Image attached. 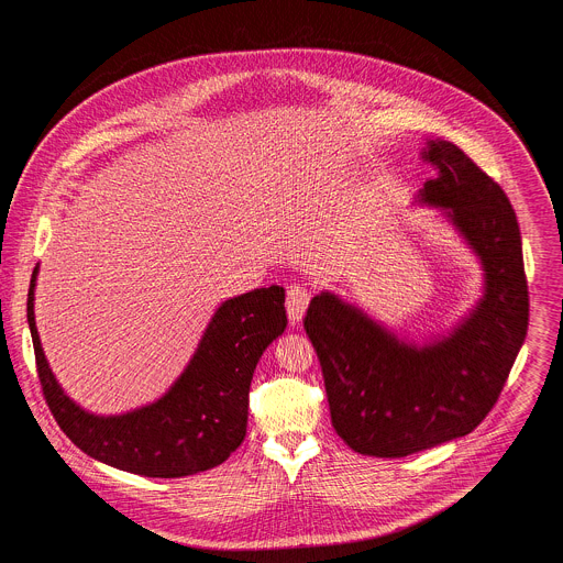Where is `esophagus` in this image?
<instances>
[{"label": "esophagus", "mask_w": 563, "mask_h": 563, "mask_svg": "<svg viewBox=\"0 0 563 563\" xmlns=\"http://www.w3.org/2000/svg\"><path fill=\"white\" fill-rule=\"evenodd\" d=\"M285 307H287V316L291 323H300L307 307H309V291L300 285H291L287 289V300H285Z\"/></svg>", "instance_id": "34e87169"}]
</instances>
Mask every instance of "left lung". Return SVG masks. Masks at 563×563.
<instances>
[{
	"label": "left lung",
	"instance_id": "obj_1",
	"mask_svg": "<svg viewBox=\"0 0 563 563\" xmlns=\"http://www.w3.org/2000/svg\"><path fill=\"white\" fill-rule=\"evenodd\" d=\"M434 178L415 205L437 209L481 267V298L443 332L410 339L323 289L305 332L323 367L332 423L358 454L398 459L470 434L488 417L528 332L521 233L501 187L452 142L426 140Z\"/></svg>",
	"mask_w": 563,
	"mask_h": 563
}]
</instances>
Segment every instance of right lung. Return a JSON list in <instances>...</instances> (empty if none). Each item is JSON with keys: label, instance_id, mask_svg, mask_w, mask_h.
Here are the masks:
<instances>
[{"label": "right lung", "instance_id": "right-lung-1", "mask_svg": "<svg viewBox=\"0 0 563 563\" xmlns=\"http://www.w3.org/2000/svg\"><path fill=\"white\" fill-rule=\"evenodd\" d=\"M33 272L26 318L46 404L64 434L111 467L180 478L211 470L243 443L250 385L263 352L285 332V289L267 287L227 298L207 323L183 374L153 404L122 415H93L62 389L35 325Z\"/></svg>", "mask_w": 563, "mask_h": 563}]
</instances>
